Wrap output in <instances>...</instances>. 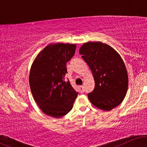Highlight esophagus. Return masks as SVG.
<instances>
[{
	"label": "esophagus",
	"mask_w": 147,
	"mask_h": 147,
	"mask_svg": "<svg viewBox=\"0 0 147 147\" xmlns=\"http://www.w3.org/2000/svg\"><path fill=\"white\" fill-rule=\"evenodd\" d=\"M79 88H80L81 92H84V86H79Z\"/></svg>",
	"instance_id": "1"
}]
</instances>
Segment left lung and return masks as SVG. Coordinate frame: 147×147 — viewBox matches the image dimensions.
<instances>
[{"label":"left lung","mask_w":147,"mask_h":147,"mask_svg":"<svg viewBox=\"0 0 147 147\" xmlns=\"http://www.w3.org/2000/svg\"><path fill=\"white\" fill-rule=\"evenodd\" d=\"M79 54L86 62L95 79V88L88 94L94 106L111 111L125 97L129 79L122 57L110 45L102 42H88Z\"/></svg>","instance_id":"8db88e82"}]
</instances>
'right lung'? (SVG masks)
<instances>
[{"label":"right lung","mask_w":147,"mask_h":147,"mask_svg":"<svg viewBox=\"0 0 147 147\" xmlns=\"http://www.w3.org/2000/svg\"><path fill=\"white\" fill-rule=\"evenodd\" d=\"M77 45L49 44L37 55L31 66L29 82L35 102L45 115L59 118L68 113L78 92L65 81L66 64Z\"/></svg>","instance_id":"obj_1"}]
</instances>
